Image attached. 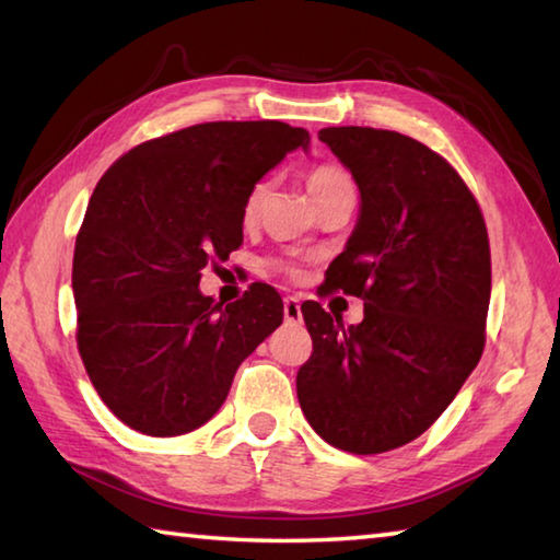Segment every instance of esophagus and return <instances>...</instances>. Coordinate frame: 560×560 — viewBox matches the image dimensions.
<instances>
[{"label": "esophagus", "mask_w": 560, "mask_h": 560, "mask_svg": "<svg viewBox=\"0 0 560 560\" xmlns=\"http://www.w3.org/2000/svg\"><path fill=\"white\" fill-rule=\"evenodd\" d=\"M283 318H287V323H293V325H299L303 320L301 303H299L296 296L283 299Z\"/></svg>", "instance_id": "esophagus-1"}]
</instances>
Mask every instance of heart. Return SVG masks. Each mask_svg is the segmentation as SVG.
Instances as JSON below:
<instances>
[{
  "label": "heart",
  "mask_w": 560,
  "mask_h": 560,
  "mask_svg": "<svg viewBox=\"0 0 560 560\" xmlns=\"http://www.w3.org/2000/svg\"><path fill=\"white\" fill-rule=\"evenodd\" d=\"M306 183H308V190H311L313 200H318L320 196H325V192H330L332 188L345 186V183H352V180H350V176L345 174V171L338 168V166H318V168L311 171ZM264 188H267V186H264V183H257V186H254V188L249 190L247 202H245V215H252V212L257 210Z\"/></svg>",
  "instance_id": "1"
}]
</instances>
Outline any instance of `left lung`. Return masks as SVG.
Listing matches in <instances>:
<instances>
[{
    "mask_svg": "<svg viewBox=\"0 0 560 560\" xmlns=\"http://www.w3.org/2000/svg\"><path fill=\"white\" fill-rule=\"evenodd\" d=\"M318 139L350 171L360 212L325 283L362 296L345 328L301 306L313 338L299 370L301 411L323 441L384 453L431 429L485 348L490 242L482 212L448 161L399 131L325 127Z\"/></svg>",
    "mask_w": 560,
    "mask_h": 560,
    "instance_id": "obj_1",
    "label": "left lung"
}]
</instances>
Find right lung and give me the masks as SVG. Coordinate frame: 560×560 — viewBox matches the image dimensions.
Listing matches in <instances>:
<instances>
[{"label": "right lung", "mask_w": 560, "mask_h": 560, "mask_svg": "<svg viewBox=\"0 0 560 560\" xmlns=\"http://www.w3.org/2000/svg\"><path fill=\"white\" fill-rule=\"evenodd\" d=\"M308 147V131L283 121H208L144 141L100 178L73 254L78 350L129 429L196 431L281 325V296L267 283L225 308L198 283L242 245L249 190Z\"/></svg>", "instance_id": "add662e5"}]
</instances>
